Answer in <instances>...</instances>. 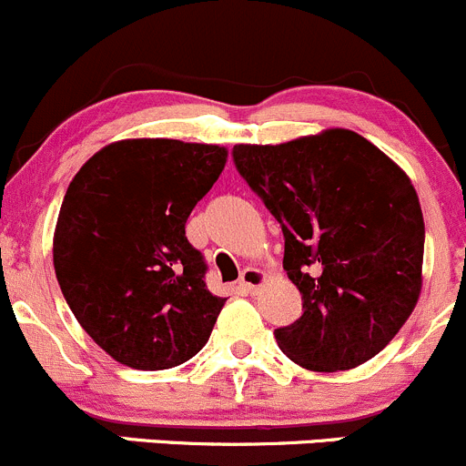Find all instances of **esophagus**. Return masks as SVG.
<instances>
[{
  "mask_svg": "<svg viewBox=\"0 0 466 466\" xmlns=\"http://www.w3.org/2000/svg\"><path fill=\"white\" fill-rule=\"evenodd\" d=\"M262 283H265V274H262L260 269H256V267H247V269L242 271V276H239V288L248 294L258 292V288H260Z\"/></svg>",
  "mask_w": 466,
  "mask_h": 466,
  "instance_id": "34e87169",
  "label": "esophagus"
}]
</instances>
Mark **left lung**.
Instances as JSON below:
<instances>
[{"label": "left lung", "instance_id": "1", "mask_svg": "<svg viewBox=\"0 0 466 466\" xmlns=\"http://www.w3.org/2000/svg\"><path fill=\"white\" fill-rule=\"evenodd\" d=\"M239 177L285 238L303 315L274 330L289 360L344 371L383 351L421 292L423 215L410 178L358 133L235 145Z\"/></svg>", "mask_w": 466, "mask_h": 466}]
</instances>
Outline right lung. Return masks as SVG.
<instances>
[{
  "label": "right lung",
  "mask_w": 466,
  "mask_h": 466,
  "mask_svg": "<svg viewBox=\"0 0 466 466\" xmlns=\"http://www.w3.org/2000/svg\"><path fill=\"white\" fill-rule=\"evenodd\" d=\"M224 163L218 145L122 140L72 178L54 235L56 279L83 330L122 365L169 370L208 342L227 299L206 288L186 222Z\"/></svg>",
  "instance_id": "obj_1"
}]
</instances>
